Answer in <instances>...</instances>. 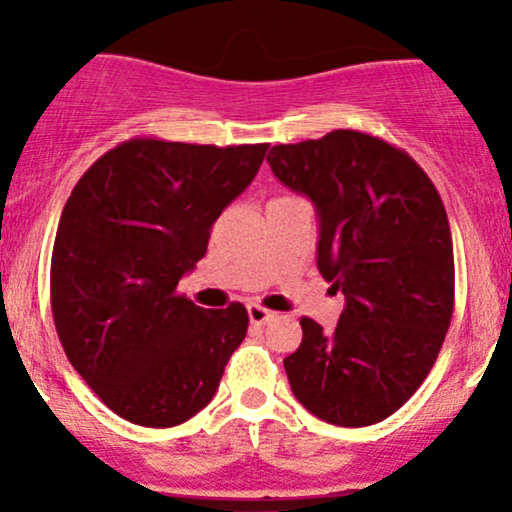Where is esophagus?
<instances>
[{
	"mask_svg": "<svg viewBox=\"0 0 512 512\" xmlns=\"http://www.w3.org/2000/svg\"><path fill=\"white\" fill-rule=\"evenodd\" d=\"M248 315H250V322H252V325H264V322H267L269 317H272L274 313H272V310L262 308V305L250 303V305H248Z\"/></svg>",
	"mask_w": 512,
	"mask_h": 512,
	"instance_id": "1",
	"label": "esophagus"
}]
</instances>
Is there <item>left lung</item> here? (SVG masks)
<instances>
[{"label": "left lung", "instance_id": "1", "mask_svg": "<svg viewBox=\"0 0 512 512\" xmlns=\"http://www.w3.org/2000/svg\"><path fill=\"white\" fill-rule=\"evenodd\" d=\"M274 175L315 204L317 269L344 293L332 334L303 317L293 395L334 426L378 424L419 390L455 305L448 214L407 151L356 129L272 146Z\"/></svg>", "mask_w": 512, "mask_h": 512}]
</instances>
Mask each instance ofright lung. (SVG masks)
Returning a JSON list of instances; mask_svg holds the SVG:
<instances>
[{
	"instance_id": "obj_1",
	"label": "right lung",
	"mask_w": 512,
	"mask_h": 512,
	"mask_svg": "<svg viewBox=\"0 0 512 512\" xmlns=\"http://www.w3.org/2000/svg\"><path fill=\"white\" fill-rule=\"evenodd\" d=\"M267 149L129 139L98 158L64 204L52 317L69 363L122 419L170 428L214 397L248 310H204L175 289Z\"/></svg>"
}]
</instances>
